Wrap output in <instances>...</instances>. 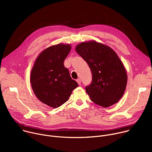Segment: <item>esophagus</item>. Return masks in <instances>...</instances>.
I'll return each instance as SVG.
<instances>
[{
    "instance_id": "1",
    "label": "esophagus",
    "mask_w": 152,
    "mask_h": 152,
    "mask_svg": "<svg viewBox=\"0 0 152 152\" xmlns=\"http://www.w3.org/2000/svg\"><path fill=\"white\" fill-rule=\"evenodd\" d=\"M76 81H77V83H78L79 85H80V83H81V80H80V79H77L76 80Z\"/></svg>"
}]
</instances>
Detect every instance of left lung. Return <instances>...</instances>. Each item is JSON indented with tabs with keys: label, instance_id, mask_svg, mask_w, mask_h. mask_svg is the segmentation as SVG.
I'll list each match as a JSON object with an SVG mask.
<instances>
[{
	"label": "left lung",
	"instance_id": "1",
	"mask_svg": "<svg viewBox=\"0 0 152 152\" xmlns=\"http://www.w3.org/2000/svg\"><path fill=\"white\" fill-rule=\"evenodd\" d=\"M75 50L87 62L92 72L91 83L85 88L91 101L104 107L118 102L124 93L127 76L115 52L94 40L80 43Z\"/></svg>",
	"mask_w": 152,
	"mask_h": 152
}]
</instances>
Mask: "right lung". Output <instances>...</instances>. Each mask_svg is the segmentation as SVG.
Masks as SVG:
<instances>
[{"mask_svg":"<svg viewBox=\"0 0 152 152\" xmlns=\"http://www.w3.org/2000/svg\"><path fill=\"white\" fill-rule=\"evenodd\" d=\"M71 49L70 45L62 43L46 48L39 54L31 70L30 82L35 95L53 108L66 103L78 86L64 65Z\"/></svg>","mask_w":152,"mask_h":152,"instance_id":"1","label":"right lung"}]
</instances>
